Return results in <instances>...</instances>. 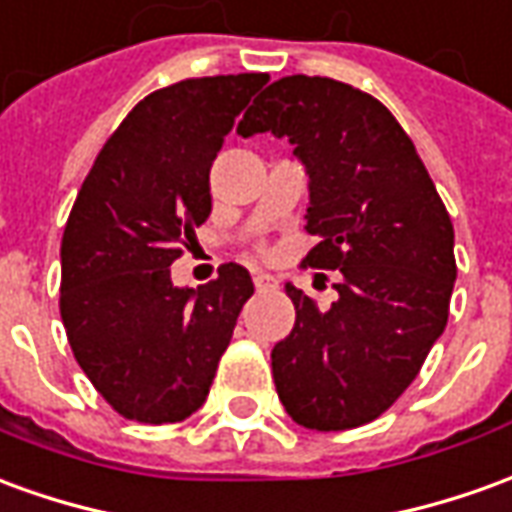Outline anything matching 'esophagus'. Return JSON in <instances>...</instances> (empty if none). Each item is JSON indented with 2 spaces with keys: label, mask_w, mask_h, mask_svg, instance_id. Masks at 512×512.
Returning a JSON list of instances; mask_svg holds the SVG:
<instances>
[{
  "label": "esophagus",
  "mask_w": 512,
  "mask_h": 512,
  "mask_svg": "<svg viewBox=\"0 0 512 512\" xmlns=\"http://www.w3.org/2000/svg\"><path fill=\"white\" fill-rule=\"evenodd\" d=\"M255 288L257 291H274L277 288V277H271L266 271H255Z\"/></svg>",
  "instance_id": "esophagus-1"
}]
</instances>
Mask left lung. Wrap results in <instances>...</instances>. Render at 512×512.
I'll use <instances>...</instances> for the list:
<instances>
[{"label": "left lung", "mask_w": 512, "mask_h": 512, "mask_svg": "<svg viewBox=\"0 0 512 512\" xmlns=\"http://www.w3.org/2000/svg\"><path fill=\"white\" fill-rule=\"evenodd\" d=\"M257 132L288 138L310 174L316 246L302 268L341 271L330 310L285 285L296 324L271 349L277 396L307 430H355L407 391L441 338L455 227L402 124L346 82H271L238 124L244 138Z\"/></svg>", "instance_id": "8db88e82"}]
</instances>
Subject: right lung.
I'll return each instance as SVG.
<instances>
[{
	"mask_svg": "<svg viewBox=\"0 0 512 512\" xmlns=\"http://www.w3.org/2000/svg\"><path fill=\"white\" fill-rule=\"evenodd\" d=\"M268 74L191 77L144 96L82 182L60 244V316L71 352L107 405L174 424L205 405L241 307L238 263L174 288L171 263L210 216V166Z\"/></svg>",
	"mask_w": 512,
	"mask_h": 512,
	"instance_id": "add662e5",
	"label": "right lung"
}]
</instances>
